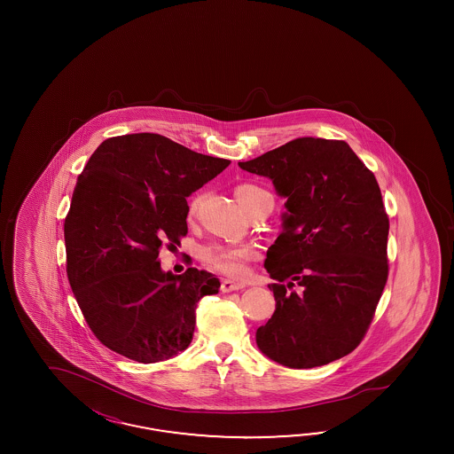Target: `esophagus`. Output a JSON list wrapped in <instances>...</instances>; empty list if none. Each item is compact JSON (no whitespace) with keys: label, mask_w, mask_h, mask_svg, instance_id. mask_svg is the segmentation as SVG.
Here are the masks:
<instances>
[{"label":"esophagus","mask_w":454,"mask_h":454,"mask_svg":"<svg viewBox=\"0 0 454 454\" xmlns=\"http://www.w3.org/2000/svg\"><path fill=\"white\" fill-rule=\"evenodd\" d=\"M245 288V283H238L233 279H223L221 281V291L223 293H231V291H238V289Z\"/></svg>","instance_id":"esophagus-1"}]
</instances>
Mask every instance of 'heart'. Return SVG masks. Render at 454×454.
Segmentation results:
<instances>
[{"instance_id":"1","label":"heart","mask_w":454,"mask_h":454,"mask_svg":"<svg viewBox=\"0 0 454 454\" xmlns=\"http://www.w3.org/2000/svg\"><path fill=\"white\" fill-rule=\"evenodd\" d=\"M264 194H270V192H264L262 188L251 183H243L236 188V198L243 207ZM198 201H200L198 198L192 201V211L198 207ZM253 256H254L253 247L247 245H211L201 251V258L207 266H211L213 270H218L221 273L233 276L243 275L245 262H249Z\"/></svg>"}]
</instances>
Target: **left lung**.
<instances>
[{
  "mask_svg": "<svg viewBox=\"0 0 454 454\" xmlns=\"http://www.w3.org/2000/svg\"><path fill=\"white\" fill-rule=\"evenodd\" d=\"M238 165L286 198L264 260L276 309L256 331L258 348L296 370L349 355L387 279L389 220L374 175L348 143L323 137H296Z\"/></svg>",
  "mask_w": 454,
  "mask_h": 454,
  "instance_id": "8db88e82",
  "label": "left lung"
}]
</instances>
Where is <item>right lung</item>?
Segmentation results:
<instances>
[{"label": "right lung", "mask_w": 454, "mask_h": 454, "mask_svg": "<svg viewBox=\"0 0 454 454\" xmlns=\"http://www.w3.org/2000/svg\"><path fill=\"white\" fill-rule=\"evenodd\" d=\"M154 133L108 137L78 176L65 220L67 273L88 326L111 351L156 363L192 340L211 273H165L163 243L188 233L186 198L230 166Z\"/></svg>", "instance_id": "1"}]
</instances>
